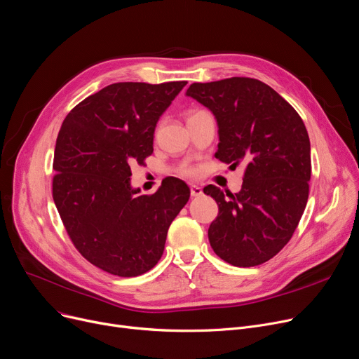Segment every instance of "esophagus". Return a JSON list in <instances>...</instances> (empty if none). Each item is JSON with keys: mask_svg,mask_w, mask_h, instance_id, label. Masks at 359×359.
I'll return each mask as SVG.
<instances>
[{"mask_svg": "<svg viewBox=\"0 0 359 359\" xmlns=\"http://www.w3.org/2000/svg\"><path fill=\"white\" fill-rule=\"evenodd\" d=\"M191 195H192L194 198L201 196V195H202V188H201V186H198V184H192V186H191Z\"/></svg>", "mask_w": 359, "mask_h": 359, "instance_id": "1", "label": "esophagus"}]
</instances>
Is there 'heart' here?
I'll list each match as a JSON object with an SVG mask.
<instances>
[{
    "mask_svg": "<svg viewBox=\"0 0 359 359\" xmlns=\"http://www.w3.org/2000/svg\"><path fill=\"white\" fill-rule=\"evenodd\" d=\"M184 173H189V170H184Z\"/></svg>",
    "mask_w": 359,
    "mask_h": 359,
    "instance_id": "heart-1",
    "label": "heart"
}]
</instances>
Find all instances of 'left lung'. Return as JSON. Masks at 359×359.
I'll return each instance as SVG.
<instances>
[{
	"mask_svg": "<svg viewBox=\"0 0 359 359\" xmlns=\"http://www.w3.org/2000/svg\"><path fill=\"white\" fill-rule=\"evenodd\" d=\"M186 95L217 120L215 158L230 168L245 164L238 194L204 188L218 205L208 229L211 248L231 266H259L290 241L306 207L311 145L305 124L273 88L251 77L192 83Z\"/></svg>",
	"mask_w": 359,
	"mask_h": 359,
	"instance_id": "left-lung-1",
	"label": "left lung"
}]
</instances>
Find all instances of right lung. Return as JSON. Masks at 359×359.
Returning <instances> with one entry per match:
<instances>
[{
    "label": "right lung",
    "mask_w": 359,
    "mask_h": 359,
    "mask_svg": "<svg viewBox=\"0 0 359 359\" xmlns=\"http://www.w3.org/2000/svg\"><path fill=\"white\" fill-rule=\"evenodd\" d=\"M188 82H120L77 104L58 132L53 198L69 236L93 266L120 277L149 271L167 231L189 201L183 180H163L141 195L130 165L154 151L161 114Z\"/></svg>",
    "instance_id": "1"
}]
</instances>
